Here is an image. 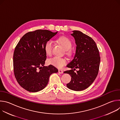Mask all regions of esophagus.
I'll return each mask as SVG.
<instances>
[{
    "instance_id": "esophagus-1",
    "label": "esophagus",
    "mask_w": 120,
    "mask_h": 120,
    "mask_svg": "<svg viewBox=\"0 0 120 120\" xmlns=\"http://www.w3.org/2000/svg\"><path fill=\"white\" fill-rule=\"evenodd\" d=\"M58 73H59V74H62L63 73V70H62L59 69V70H58Z\"/></svg>"
}]
</instances>
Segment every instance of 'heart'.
I'll return each instance as SVG.
<instances>
[{
    "mask_svg": "<svg viewBox=\"0 0 120 120\" xmlns=\"http://www.w3.org/2000/svg\"><path fill=\"white\" fill-rule=\"evenodd\" d=\"M58 42L62 45L65 50L68 51L72 47V42L69 39L66 37H61L58 39ZM54 42L52 40H48L45 44L44 50L45 53L50 56L52 54ZM48 63L49 64L52 65L58 68H62L67 63V60L65 58L55 56L48 60Z\"/></svg>",
    "mask_w": 120,
    "mask_h": 120,
    "instance_id": "1",
    "label": "heart"
}]
</instances>
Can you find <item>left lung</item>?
Here are the masks:
<instances>
[{"label":"left lung","mask_w":120,"mask_h":120,"mask_svg":"<svg viewBox=\"0 0 120 120\" xmlns=\"http://www.w3.org/2000/svg\"><path fill=\"white\" fill-rule=\"evenodd\" d=\"M71 35L74 38L76 45L75 54L74 59L67 65L71 69L64 73L69 74L71 77L67 87L80 91L89 87L96 78L100 57L96 43L91 38L77 30L73 31ZM75 68L79 69L76 73L73 71Z\"/></svg>","instance_id":"obj_1"}]
</instances>
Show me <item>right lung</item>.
<instances>
[{"label":"right lung","instance_id":"add662e5","mask_svg":"<svg viewBox=\"0 0 120 120\" xmlns=\"http://www.w3.org/2000/svg\"><path fill=\"white\" fill-rule=\"evenodd\" d=\"M57 32L41 29L29 32L16 46L13 55L14 75L19 84L26 91L35 93L43 90L50 76L58 72L52 65L44 66L46 59L45 45Z\"/></svg>","mask_w":120,"mask_h":120}]
</instances>
